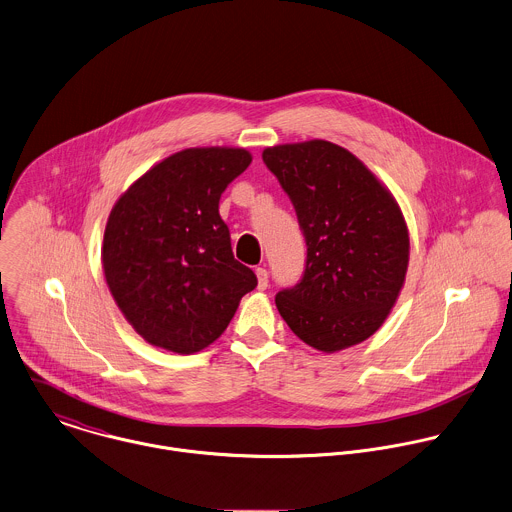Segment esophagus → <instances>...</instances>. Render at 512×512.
Masks as SVG:
<instances>
[{"label":"esophagus","mask_w":512,"mask_h":512,"mask_svg":"<svg viewBox=\"0 0 512 512\" xmlns=\"http://www.w3.org/2000/svg\"><path fill=\"white\" fill-rule=\"evenodd\" d=\"M255 273H257V287L261 291H265L269 287V273H267V269L265 267H257Z\"/></svg>","instance_id":"1"}]
</instances>
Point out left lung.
<instances>
[{
	"label": "left lung",
	"mask_w": 512,
	"mask_h": 512,
	"mask_svg": "<svg viewBox=\"0 0 512 512\" xmlns=\"http://www.w3.org/2000/svg\"><path fill=\"white\" fill-rule=\"evenodd\" d=\"M307 243L305 271L277 309L307 345L335 353L369 339L393 309L409 231L393 195L347 149L313 139L263 151Z\"/></svg>",
	"instance_id": "1"
}]
</instances>
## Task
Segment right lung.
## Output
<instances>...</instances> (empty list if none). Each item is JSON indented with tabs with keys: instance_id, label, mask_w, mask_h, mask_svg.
Here are the masks:
<instances>
[{
	"instance_id": "right-lung-1",
	"label": "right lung",
	"mask_w": 512,
	"mask_h": 512,
	"mask_svg": "<svg viewBox=\"0 0 512 512\" xmlns=\"http://www.w3.org/2000/svg\"><path fill=\"white\" fill-rule=\"evenodd\" d=\"M249 163L245 149H185L151 167L111 209L105 279L147 343L179 355L205 349L257 287L219 215L221 193Z\"/></svg>"
}]
</instances>
